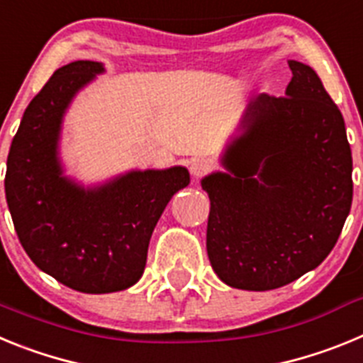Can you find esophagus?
I'll use <instances>...</instances> for the list:
<instances>
[{"label":"esophagus","instance_id":"1","mask_svg":"<svg viewBox=\"0 0 363 363\" xmlns=\"http://www.w3.org/2000/svg\"><path fill=\"white\" fill-rule=\"evenodd\" d=\"M189 169H191V174L194 176V178H200V176L207 174V172L211 171V163L203 158H196V160H192Z\"/></svg>","mask_w":363,"mask_h":363}]
</instances>
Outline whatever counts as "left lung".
Returning <instances> with one entry per match:
<instances>
[{
	"mask_svg": "<svg viewBox=\"0 0 363 363\" xmlns=\"http://www.w3.org/2000/svg\"><path fill=\"white\" fill-rule=\"evenodd\" d=\"M284 98L259 94L221 154L209 194L207 255L223 284L271 291L318 267L352 201L342 112L309 65L289 60Z\"/></svg>",
	"mask_w": 363,
	"mask_h": 363,
	"instance_id": "obj_1",
	"label": "left lung"
}]
</instances>
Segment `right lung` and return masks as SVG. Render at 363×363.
I'll return each mask as SVG.
<instances>
[{"label":"right lung","instance_id":"right-lung-1","mask_svg":"<svg viewBox=\"0 0 363 363\" xmlns=\"http://www.w3.org/2000/svg\"><path fill=\"white\" fill-rule=\"evenodd\" d=\"M104 72V63L78 60L50 76L25 108L5 176L6 203L28 258L89 294L129 289L142 278L154 227L191 182L182 165L129 171L92 187L65 176L63 118L74 96Z\"/></svg>","mask_w":363,"mask_h":363}]
</instances>
